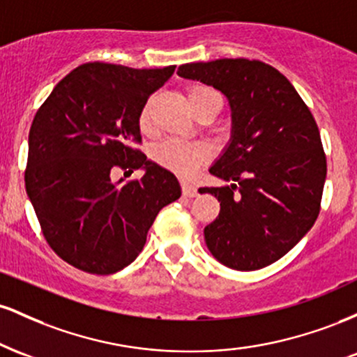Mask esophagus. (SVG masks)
I'll use <instances>...</instances> for the list:
<instances>
[{"label":"esophagus","mask_w":357,"mask_h":357,"mask_svg":"<svg viewBox=\"0 0 357 357\" xmlns=\"http://www.w3.org/2000/svg\"><path fill=\"white\" fill-rule=\"evenodd\" d=\"M181 190H183V195L188 196V198H192V196L198 195V190H196V188L192 186V184L186 183V181L181 183Z\"/></svg>","instance_id":"34e87169"}]
</instances>
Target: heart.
Wrapping results in <instances>:
<instances>
[{
  "label": "heart",
  "mask_w": 357,
  "mask_h": 357,
  "mask_svg": "<svg viewBox=\"0 0 357 357\" xmlns=\"http://www.w3.org/2000/svg\"><path fill=\"white\" fill-rule=\"evenodd\" d=\"M188 102L192 112H199L204 107L216 105L221 107V99L216 90L204 85H195L188 90ZM139 127L149 130V109L144 107L139 114ZM154 161L165 169L179 176H191L203 162L211 158V147L204 142H186L179 139H167L154 149Z\"/></svg>",
  "instance_id": "1"
}]
</instances>
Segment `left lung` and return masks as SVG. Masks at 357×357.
Here are the masks:
<instances>
[{
	"label": "left lung",
	"instance_id": "8db88e82",
	"mask_svg": "<svg viewBox=\"0 0 357 357\" xmlns=\"http://www.w3.org/2000/svg\"><path fill=\"white\" fill-rule=\"evenodd\" d=\"M178 73L221 90L231 107V142L210 169L231 184L199 188L220 202V215L204 228L208 248L233 270L267 267L296 247L321 211L327 162L312 112L260 60L198 61Z\"/></svg>",
	"mask_w": 357,
	"mask_h": 357
}]
</instances>
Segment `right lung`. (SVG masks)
Instances as JSON below:
<instances>
[{"label":"right lung","instance_id":"right-lung-1","mask_svg":"<svg viewBox=\"0 0 357 357\" xmlns=\"http://www.w3.org/2000/svg\"><path fill=\"white\" fill-rule=\"evenodd\" d=\"M174 68L90 61L36 110L24 184L47 243L75 268L109 275L132 264L161 208L181 196L176 176L136 147L139 114ZM117 167L146 174L117 187Z\"/></svg>","mask_w":357,"mask_h":357}]
</instances>
